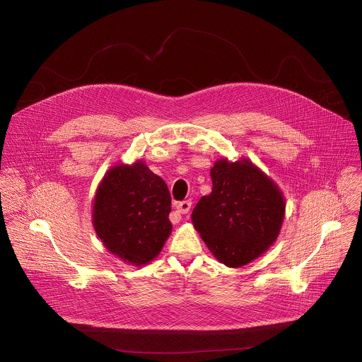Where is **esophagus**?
<instances>
[{"instance_id":"34e87169","label":"esophagus","mask_w":362,"mask_h":362,"mask_svg":"<svg viewBox=\"0 0 362 362\" xmlns=\"http://www.w3.org/2000/svg\"><path fill=\"white\" fill-rule=\"evenodd\" d=\"M190 206H192V202L190 200H183V202H179L176 203V211L179 214H187L190 211Z\"/></svg>"}]
</instances>
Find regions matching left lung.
Segmentation results:
<instances>
[{"mask_svg":"<svg viewBox=\"0 0 362 362\" xmlns=\"http://www.w3.org/2000/svg\"><path fill=\"white\" fill-rule=\"evenodd\" d=\"M212 192L192 212L193 228L216 259L240 268L278 239L285 197L276 182L247 158H222L211 169Z\"/></svg>","mask_w":362,"mask_h":362,"instance_id":"obj_1","label":"left lung"}]
</instances>
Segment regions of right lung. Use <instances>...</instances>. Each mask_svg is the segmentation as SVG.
I'll list each match as a JSON object with an SVG mask.
<instances>
[{
    "label": "right lung",
    "instance_id": "add662e5",
    "mask_svg": "<svg viewBox=\"0 0 362 362\" xmlns=\"http://www.w3.org/2000/svg\"><path fill=\"white\" fill-rule=\"evenodd\" d=\"M172 199L165 180L137 159L117 163L100 180L91 222L105 247L132 267L156 259L172 233Z\"/></svg>",
    "mask_w": 362,
    "mask_h": 362
}]
</instances>
